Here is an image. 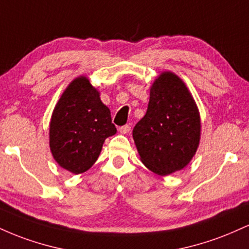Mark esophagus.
I'll list each match as a JSON object with an SVG mask.
<instances>
[{"label":"esophagus","instance_id":"1","mask_svg":"<svg viewBox=\"0 0 249 249\" xmlns=\"http://www.w3.org/2000/svg\"><path fill=\"white\" fill-rule=\"evenodd\" d=\"M118 130H119V132H121V133H124V134H125V133H128V132H130L131 126H130V125H128V124H126V125H123V126L119 127Z\"/></svg>","mask_w":249,"mask_h":249}]
</instances>
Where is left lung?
<instances>
[{
	"label": "left lung",
	"instance_id": "obj_1",
	"mask_svg": "<svg viewBox=\"0 0 249 249\" xmlns=\"http://www.w3.org/2000/svg\"><path fill=\"white\" fill-rule=\"evenodd\" d=\"M132 136L148 170L166 176L184 168L196 154L200 139V116L184 82L172 72L153 83L145 116Z\"/></svg>",
	"mask_w": 249,
	"mask_h": 249
}]
</instances>
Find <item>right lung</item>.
I'll return each mask as SVG.
<instances>
[{
	"mask_svg": "<svg viewBox=\"0 0 249 249\" xmlns=\"http://www.w3.org/2000/svg\"><path fill=\"white\" fill-rule=\"evenodd\" d=\"M117 128L110 110L88 78H76L57 103L50 123L53 158L70 172L79 174L95 164L107 137Z\"/></svg>",
	"mask_w": 249,
	"mask_h": 249,
	"instance_id": "right-lung-1",
	"label": "right lung"
}]
</instances>
